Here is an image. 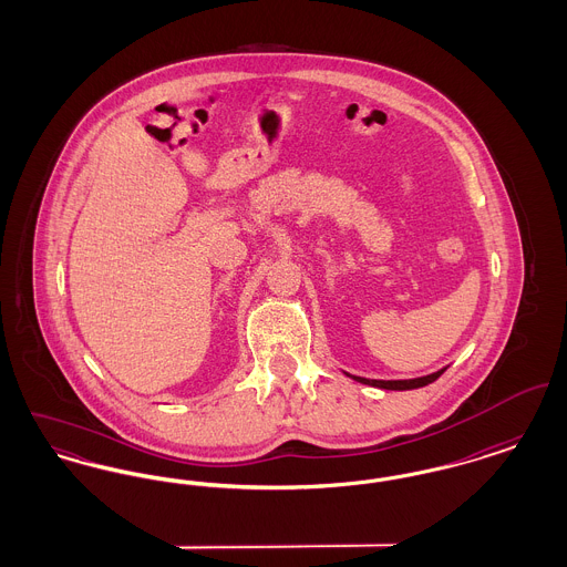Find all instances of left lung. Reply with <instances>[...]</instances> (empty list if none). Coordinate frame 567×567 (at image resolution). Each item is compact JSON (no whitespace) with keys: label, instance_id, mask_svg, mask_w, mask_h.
Returning <instances> with one entry per match:
<instances>
[{"label":"left lung","instance_id":"8db88e82","mask_svg":"<svg viewBox=\"0 0 567 567\" xmlns=\"http://www.w3.org/2000/svg\"><path fill=\"white\" fill-rule=\"evenodd\" d=\"M444 370L446 368H442L433 374H427V377L405 378V380H377V378L352 377L349 372H344V374L352 378V380H357V382H361V384H370V386L384 389V391H410V389H421L425 384H432L433 380H437L444 374Z\"/></svg>","mask_w":567,"mask_h":567}]
</instances>
